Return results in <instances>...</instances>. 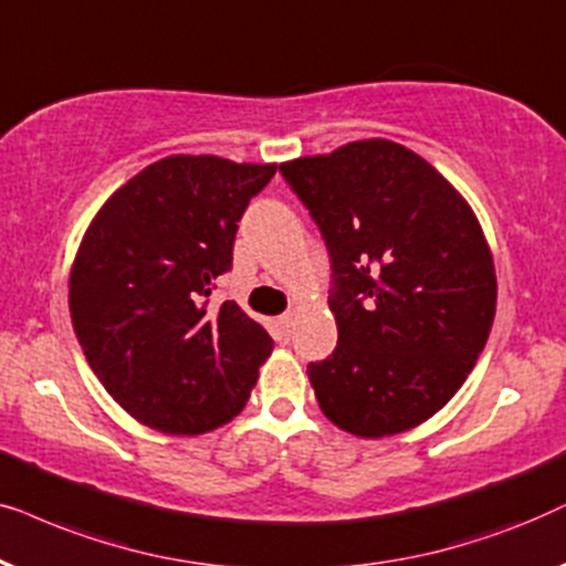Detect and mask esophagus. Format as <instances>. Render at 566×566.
<instances>
[{"mask_svg":"<svg viewBox=\"0 0 566 566\" xmlns=\"http://www.w3.org/2000/svg\"><path fill=\"white\" fill-rule=\"evenodd\" d=\"M276 326L284 331V334H290L292 331V326H295V315L292 313H284V315H279V321H276Z\"/></svg>","mask_w":566,"mask_h":566,"instance_id":"obj_1","label":"esophagus"}]
</instances>
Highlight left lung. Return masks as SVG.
I'll return each mask as SVG.
<instances>
[{
	"instance_id": "1",
	"label": "left lung",
	"mask_w": 566,
	"mask_h": 566,
	"mask_svg": "<svg viewBox=\"0 0 566 566\" xmlns=\"http://www.w3.org/2000/svg\"><path fill=\"white\" fill-rule=\"evenodd\" d=\"M321 228L338 344L307 365L321 411L354 437H390L458 394L492 331L484 230L424 157L361 139L279 165Z\"/></svg>"
}]
</instances>
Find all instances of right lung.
<instances>
[{
	"label": "right lung",
	"instance_id": "add662e5",
	"mask_svg": "<svg viewBox=\"0 0 566 566\" xmlns=\"http://www.w3.org/2000/svg\"><path fill=\"white\" fill-rule=\"evenodd\" d=\"M274 163L163 157L90 222L70 274V313L85 357L120 409L165 434H205L243 411L274 349L228 300L207 307L248 201Z\"/></svg>",
	"mask_w": 566,
	"mask_h": 566
}]
</instances>
